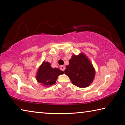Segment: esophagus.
<instances>
[{"mask_svg": "<svg viewBox=\"0 0 125 125\" xmlns=\"http://www.w3.org/2000/svg\"><path fill=\"white\" fill-rule=\"evenodd\" d=\"M60 68H61V70L63 71H64L65 70V67L63 66V65H61V66L60 67Z\"/></svg>", "mask_w": 125, "mask_h": 125, "instance_id": "obj_1", "label": "esophagus"}]
</instances>
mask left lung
Wrapping results in <instances>:
<instances>
[{
  "instance_id": "8db88e82",
  "label": "left lung",
  "mask_w": 125,
  "mask_h": 125,
  "mask_svg": "<svg viewBox=\"0 0 125 125\" xmlns=\"http://www.w3.org/2000/svg\"><path fill=\"white\" fill-rule=\"evenodd\" d=\"M64 73L73 84L82 88L88 87L93 83L95 69L88 57L81 52L78 55H72Z\"/></svg>"
}]
</instances>
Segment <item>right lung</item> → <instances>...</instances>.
Listing matches in <instances>:
<instances>
[{
	"mask_svg": "<svg viewBox=\"0 0 125 125\" xmlns=\"http://www.w3.org/2000/svg\"><path fill=\"white\" fill-rule=\"evenodd\" d=\"M64 73L58 68H52L50 63L44 61L37 69L36 79L42 85L48 87L56 83L58 76Z\"/></svg>",
	"mask_w": 125,
	"mask_h": 125,
	"instance_id": "1",
	"label": "right lung"
}]
</instances>
